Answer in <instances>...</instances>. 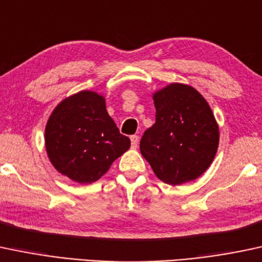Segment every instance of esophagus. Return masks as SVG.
<instances>
[{"mask_svg": "<svg viewBox=\"0 0 262 262\" xmlns=\"http://www.w3.org/2000/svg\"><path fill=\"white\" fill-rule=\"evenodd\" d=\"M137 145H139V136L134 135V136H131V147L132 148H137Z\"/></svg>", "mask_w": 262, "mask_h": 262, "instance_id": "1", "label": "esophagus"}]
</instances>
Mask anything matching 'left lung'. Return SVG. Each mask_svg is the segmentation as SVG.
I'll return each mask as SVG.
<instances>
[{
  "label": "left lung",
  "instance_id": "1",
  "mask_svg": "<svg viewBox=\"0 0 262 262\" xmlns=\"http://www.w3.org/2000/svg\"><path fill=\"white\" fill-rule=\"evenodd\" d=\"M154 101L156 122L141 139V155L164 183L194 181L209 168L219 146V126L209 104L181 83L156 92Z\"/></svg>",
  "mask_w": 262,
  "mask_h": 262
}]
</instances>
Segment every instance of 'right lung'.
I'll return each mask as SVG.
<instances>
[{"instance_id":"1","label":"right lung","mask_w":262,"mask_h":262,"mask_svg":"<svg viewBox=\"0 0 262 262\" xmlns=\"http://www.w3.org/2000/svg\"><path fill=\"white\" fill-rule=\"evenodd\" d=\"M44 140L54 168L80 184L101 178L131 146L107 114L104 96L90 90L68 96L55 106Z\"/></svg>"}]
</instances>
